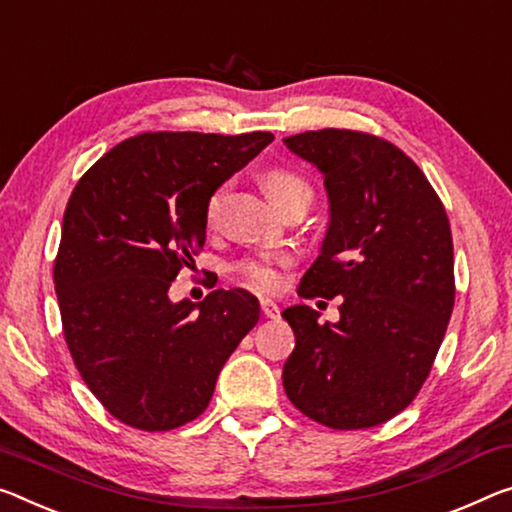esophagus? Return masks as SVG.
I'll return each mask as SVG.
<instances>
[{
	"mask_svg": "<svg viewBox=\"0 0 512 512\" xmlns=\"http://www.w3.org/2000/svg\"><path fill=\"white\" fill-rule=\"evenodd\" d=\"M259 307H262V314L266 316V319H278V316H280V307L269 298L259 300Z\"/></svg>",
	"mask_w": 512,
	"mask_h": 512,
	"instance_id": "34e87169",
	"label": "esophagus"
}]
</instances>
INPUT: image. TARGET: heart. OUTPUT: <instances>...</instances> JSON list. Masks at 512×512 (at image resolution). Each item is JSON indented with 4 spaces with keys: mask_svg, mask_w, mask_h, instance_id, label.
<instances>
[{
    "mask_svg": "<svg viewBox=\"0 0 512 512\" xmlns=\"http://www.w3.org/2000/svg\"><path fill=\"white\" fill-rule=\"evenodd\" d=\"M264 186L269 191L271 200L280 209L287 207L289 202L310 198L312 189L303 177L289 168H269L264 173ZM218 207V193H214L207 202V221L212 223ZM291 266V255L287 253H257L243 257L234 262L232 271L243 287L259 291V294H271L285 285V271Z\"/></svg>",
    "mask_w": 512,
    "mask_h": 512,
    "instance_id": "obj_1",
    "label": "heart"
}]
</instances>
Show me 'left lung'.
I'll return each mask as SVG.
<instances>
[{
  "mask_svg": "<svg viewBox=\"0 0 512 512\" xmlns=\"http://www.w3.org/2000/svg\"><path fill=\"white\" fill-rule=\"evenodd\" d=\"M285 145L321 170L330 200L321 255L298 296H339L342 305L332 326L310 305L282 312L296 335L282 385L305 417L328 428L385 424L415 401L449 326V216L415 161L380 136L319 129Z\"/></svg>",
  "mask_w": 512,
  "mask_h": 512,
  "instance_id": "8db88e82",
  "label": "left lung"
}]
</instances>
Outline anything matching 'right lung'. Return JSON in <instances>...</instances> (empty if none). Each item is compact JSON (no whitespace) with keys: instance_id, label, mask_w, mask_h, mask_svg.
<instances>
[{"instance_id":"add662e5","label":"right lung","mask_w":512,"mask_h":512,"mask_svg":"<svg viewBox=\"0 0 512 512\" xmlns=\"http://www.w3.org/2000/svg\"><path fill=\"white\" fill-rule=\"evenodd\" d=\"M271 141V132H145L97 159L72 191L54 259L63 337L79 376L123 424L157 433L200 417L255 328L248 291L173 303L168 289L205 246L209 198Z\"/></svg>"}]
</instances>
